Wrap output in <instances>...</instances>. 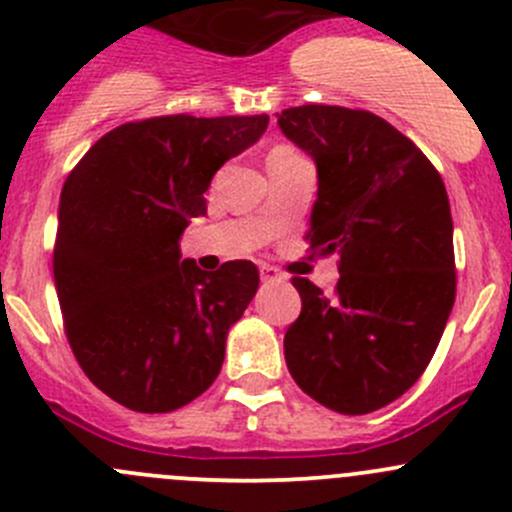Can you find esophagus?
I'll list each match as a JSON object with an SVG mask.
<instances>
[{
  "instance_id": "1",
  "label": "esophagus",
  "mask_w": 512,
  "mask_h": 512,
  "mask_svg": "<svg viewBox=\"0 0 512 512\" xmlns=\"http://www.w3.org/2000/svg\"><path fill=\"white\" fill-rule=\"evenodd\" d=\"M260 277H262V282H282V280H285V275H282V272L277 270V267H272V265H260Z\"/></svg>"
}]
</instances>
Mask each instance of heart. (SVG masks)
<instances>
[{"instance_id":"b5f03b06","label":"heart","mask_w":512,"mask_h":512,"mask_svg":"<svg viewBox=\"0 0 512 512\" xmlns=\"http://www.w3.org/2000/svg\"><path fill=\"white\" fill-rule=\"evenodd\" d=\"M287 153H294V151H292V148H287V146H280V148H275L270 156H287Z\"/></svg>"}]
</instances>
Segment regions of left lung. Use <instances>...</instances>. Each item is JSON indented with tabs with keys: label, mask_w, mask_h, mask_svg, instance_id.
I'll return each mask as SVG.
<instances>
[{
	"label": "left lung",
	"mask_w": 512,
	"mask_h": 512,
	"mask_svg": "<svg viewBox=\"0 0 512 512\" xmlns=\"http://www.w3.org/2000/svg\"><path fill=\"white\" fill-rule=\"evenodd\" d=\"M277 123L317 163L309 247L339 255L334 294L292 280L302 312L285 334L287 369L327 409L371 414L416 384L453 309L446 185L411 138L371 111L309 103Z\"/></svg>",
	"instance_id": "left-lung-1"
}]
</instances>
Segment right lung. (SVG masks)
<instances>
[{"label":"right lung","mask_w":512,"mask_h":512,"mask_svg":"<svg viewBox=\"0 0 512 512\" xmlns=\"http://www.w3.org/2000/svg\"><path fill=\"white\" fill-rule=\"evenodd\" d=\"M270 116L131 121L98 138L66 178L54 285L84 374L121 406L168 414L210 389L225 339L260 285L252 262L205 272L178 240L208 213L220 165L265 133Z\"/></svg>","instance_id":"obj_1"}]
</instances>
